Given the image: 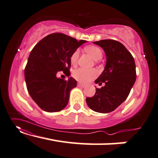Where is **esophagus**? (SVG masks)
Returning <instances> with one entry per match:
<instances>
[{"mask_svg": "<svg viewBox=\"0 0 158 158\" xmlns=\"http://www.w3.org/2000/svg\"><path fill=\"white\" fill-rule=\"evenodd\" d=\"M77 86H78L79 87H81V88H84L86 86L84 85V84H82L81 83H78V84H77Z\"/></svg>", "mask_w": 158, "mask_h": 158, "instance_id": "obj_1", "label": "esophagus"}]
</instances>
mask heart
Here are the masks:
<instances>
[{"instance_id":"b5f03b06","label":"heart","mask_w":158,"mask_h":158,"mask_svg":"<svg viewBox=\"0 0 158 158\" xmlns=\"http://www.w3.org/2000/svg\"><path fill=\"white\" fill-rule=\"evenodd\" d=\"M85 50L87 53L92 57L94 60H99L102 57V52L100 48L98 47L90 45L87 46L85 48ZM79 55V51L78 49L75 50L72 54L70 56V62L72 65H75L77 64V60H78ZM98 72L96 69H86L83 68H79L74 70L72 72V76L74 78L81 83L86 84L91 81V80L95 79L97 76Z\"/></svg>"}]
</instances>
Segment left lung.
I'll return each mask as SVG.
<instances>
[{"label": "left lung", "mask_w": 158, "mask_h": 158, "mask_svg": "<svg viewBox=\"0 0 158 158\" xmlns=\"http://www.w3.org/2000/svg\"><path fill=\"white\" fill-rule=\"evenodd\" d=\"M93 43L102 48L106 64L95 83L105 86L96 88L92 97L86 98L88 106L98 113L114 110L128 97L136 79L135 64L131 54L123 44L113 40H102Z\"/></svg>", "instance_id": "left-lung-1"}]
</instances>
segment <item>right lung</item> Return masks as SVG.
Returning <instances> with one entry per match:
<instances>
[{
    "mask_svg": "<svg viewBox=\"0 0 158 158\" xmlns=\"http://www.w3.org/2000/svg\"><path fill=\"white\" fill-rule=\"evenodd\" d=\"M85 40L77 41L67 35L52 33L41 40L28 57L25 79L30 96L44 111L57 112L67 106L77 81L70 77V56ZM62 71L68 80L58 78Z\"/></svg>",
    "mask_w": 158,
    "mask_h": 158,
    "instance_id": "obj_1",
    "label": "right lung"
}]
</instances>
